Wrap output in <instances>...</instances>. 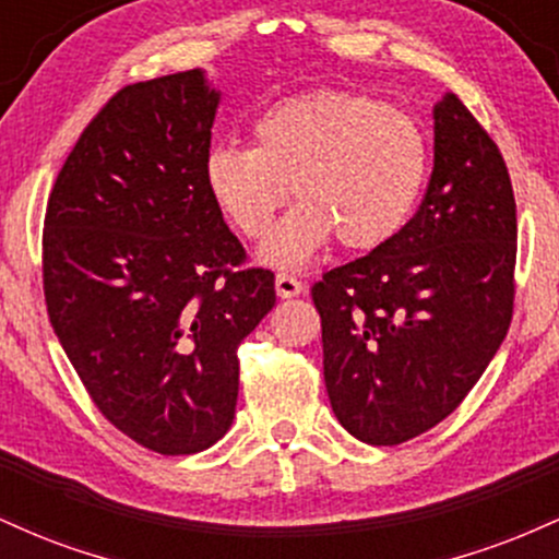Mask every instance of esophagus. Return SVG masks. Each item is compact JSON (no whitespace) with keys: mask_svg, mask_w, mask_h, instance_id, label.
I'll return each instance as SVG.
<instances>
[{"mask_svg":"<svg viewBox=\"0 0 559 559\" xmlns=\"http://www.w3.org/2000/svg\"><path fill=\"white\" fill-rule=\"evenodd\" d=\"M275 292H278L281 299H292V297H299V294L305 292V284H301L297 275L278 273L275 275Z\"/></svg>","mask_w":559,"mask_h":559,"instance_id":"1","label":"esophagus"}]
</instances>
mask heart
Here are the masks:
<instances>
[{"mask_svg":"<svg viewBox=\"0 0 559 559\" xmlns=\"http://www.w3.org/2000/svg\"><path fill=\"white\" fill-rule=\"evenodd\" d=\"M252 139L254 146H215L204 181L247 239L273 228L294 186L299 204L260 252L275 267L305 265L333 236L355 252L394 239L431 163L418 120L362 94L292 96L254 120Z\"/></svg>","mask_w":559,"mask_h":559,"instance_id":"1","label":"heart"}]
</instances>
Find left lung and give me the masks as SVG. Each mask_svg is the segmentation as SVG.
I'll use <instances>...</instances> for the list:
<instances>
[{
	"mask_svg": "<svg viewBox=\"0 0 559 559\" xmlns=\"http://www.w3.org/2000/svg\"><path fill=\"white\" fill-rule=\"evenodd\" d=\"M515 197L502 152L454 94L433 107V173L394 239L312 286L333 413L394 447L460 407L512 320Z\"/></svg>",
	"mask_w": 559,
	"mask_h": 559,
	"instance_id": "1",
	"label": "left lung"
}]
</instances>
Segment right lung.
<instances>
[{
	"label": "right lung",
	"mask_w": 559,
	"mask_h": 559,
	"mask_svg": "<svg viewBox=\"0 0 559 559\" xmlns=\"http://www.w3.org/2000/svg\"><path fill=\"white\" fill-rule=\"evenodd\" d=\"M217 102L199 68L120 88L44 217L49 323L99 413L157 454L226 436L236 349L275 305L204 181Z\"/></svg>",
	"instance_id": "right-lung-1"
}]
</instances>
